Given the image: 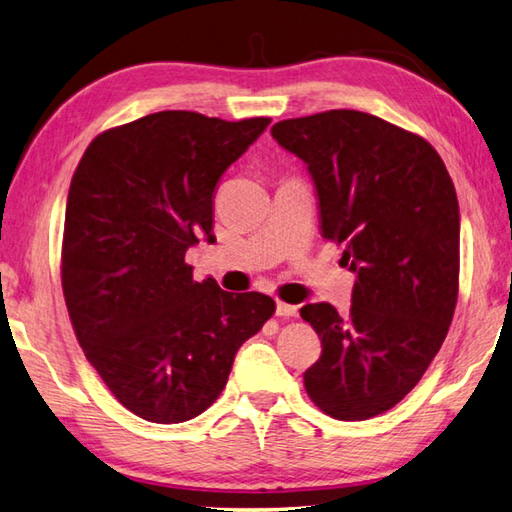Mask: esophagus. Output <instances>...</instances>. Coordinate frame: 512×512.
Masks as SVG:
<instances>
[{
	"label": "esophagus",
	"instance_id": "obj_1",
	"mask_svg": "<svg viewBox=\"0 0 512 512\" xmlns=\"http://www.w3.org/2000/svg\"><path fill=\"white\" fill-rule=\"evenodd\" d=\"M276 314L278 316H296L298 314V307L296 305H289V303H283V301H278L276 303Z\"/></svg>",
	"mask_w": 512,
	"mask_h": 512
}]
</instances>
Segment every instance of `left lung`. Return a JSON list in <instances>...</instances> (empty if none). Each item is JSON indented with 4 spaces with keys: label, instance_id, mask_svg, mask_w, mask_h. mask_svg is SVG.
<instances>
[{
    "label": "left lung",
    "instance_id": "1",
    "mask_svg": "<svg viewBox=\"0 0 512 512\" xmlns=\"http://www.w3.org/2000/svg\"><path fill=\"white\" fill-rule=\"evenodd\" d=\"M272 136L310 169L321 236L356 274L350 316L301 307L323 347L303 374L307 397L334 419L376 417L419 383L455 314V185L428 140L363 111L281 120Z\"/></svg>",
    "mask_w": 512,
    "mask_h": 512
}]
</instances>
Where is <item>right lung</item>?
I'll use <instances>...</instances> for the list:
<instances>
[{
  "mask_svg": "<svg viewBox=\"0 0 512 512\" xmlns=\"http://www.w3.org/2000/svg\"><path fill=\"white\" fill-rule=\"evenodd\" d=\"M272 118L160 111L102 131L66 198L62 289L77 343L124 408L151 423L198 417L274 298L194 281L185 252L216 240L214 194Z\"/></svg>",
  "mask_w": 512,
  "mask_h": 512,
  "instance_id": "right-lung-1",
  "label": "right lung"
}]
</instances>
